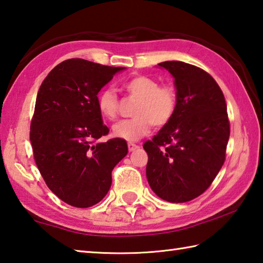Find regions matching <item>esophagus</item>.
I'll return each instance as SVG.
<instances>
[{
	"instance_id": "esophagus-1",
	"label": "esophagus",
	"mask_w": 263,
	"mask_h": 263,
	"mask_svg": "<svg viewBox=\"0 0 263 263\" xmlns=\"http://www.w3.org/2000/svg\"><path fill=\"white\" fill-rule=\"evenodd\" d=\"M127 147H128V151H130V152H133V151H136V149H138V148H139V146L136 145V144H132V142H128Z\"/></svg>"
}]
</instances>
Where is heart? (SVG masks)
<instances>
[{"instance_id":"1","label":"heart","mask_w":263,"mask_h":263,"mask_svg":"<svg viewBox=\"0 0 263 263\" xmlns=\"http://www.w3.org/2000/svg\"><path fill=\"white\" fill-rule=\"evenodd\" d=\"M124 89L138 100L131 119H124L112 127L118 139L135 142L151 132L153 124L162 127L173 119L177 108V93L170 85H159L148 76H135L123 84ZM98 109L101 116L114 121L118 115V99L112 88H103L99 93Z\"/></svg>"}]
</instances>
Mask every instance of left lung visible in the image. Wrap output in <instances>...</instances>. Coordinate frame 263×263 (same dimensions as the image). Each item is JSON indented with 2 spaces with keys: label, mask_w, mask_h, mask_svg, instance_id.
Instances as JSON below:
<instances>
[{
  "label": "left lung",
  "mask_w": 263,
  "mask_h": 263,
  "mask_svg": "<svg viewBox=\"0 0 263 263\" xmlns=\"http://www.w3.org/2000/svg\"><path fill=\"white\" fill-rule=\"evenodd\" d=\"M175 78L177 108L173 119L144 144L146 176L157 197L187 202L206 191L226 160L230 137L227 103L211 74L192 64H159Z\"/></svg>",
  "instance_id": "obj_1"
}]
</instances>
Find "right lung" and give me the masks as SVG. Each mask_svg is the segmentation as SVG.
I'll return each mask as SVG.
<instances>
[{
	"label": "right lung",
	"mask_w": 263,
	"mask_h": 263,
	"mask_svg": "<svg viewBox=\"0 0 263 263\" xmlns=\"http://www.w3.org/2000/svg\"><path fill=\"white\" fill-rule=\"evenodd\" d=\"M122 66L83 59L62 62L42 82L31 122L30 140L37 169L62 201L87 208L111 186V171L127 154L125 140L94 144L108 135L98 94Z\"/></svg>",
	"instance_id": "obj_1"
}]
</instances>
